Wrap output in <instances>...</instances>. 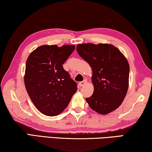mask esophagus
<instances>
[{"label":"esophagus","instance_id":"1","mask_svg":"<svg viewBox=\"0 0 152 152\" xmlns=\"http://www.w3.org/2000/svg\"><path fill=\"white\" fill-rule=\"evenodd\" d=\"M86 84H87V80H83L82 82H80L78 84L79 87H83V86H85Z\"/></svg>","mask_w":152,"mask_h":152}]
</instances>
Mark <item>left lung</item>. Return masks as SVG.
<instances>
[{"label": "left lung", "instance_id": "8db88e82", "mask_svg": "<svg viewBox=\"0 0 152 152\" xmlns=\"http://www.w3.org/2000/svg\"><path fill=\"white\" fill-rule=\"evenodd\" d=\"M76 50L92 69L94 91L86 98L101 115L114 111L123 102L128 89L130 66L121 51L109 44H78Z\"/></svg>", "mask_w": 152, "mask_h": 152}]
</instances>
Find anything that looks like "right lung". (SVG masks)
<instances>
[{
    "mask_svg": "<svg viewBox=\"0 0 152 152\" xmlns=\"http://www.w3.org/2000/svg\"><path fill=\"white\" fill-rule=\"evenodd\" d=\"M74 50V45H43L27 58L24 77L26 91L33 104L45 115H59L76 92V83L63 67Z\"/></svg>",
    "mask_w": 152,
    "mask_h": 152,
    "instance_id": "add662e5",
    "label": "right lung"
}]
</instances>
